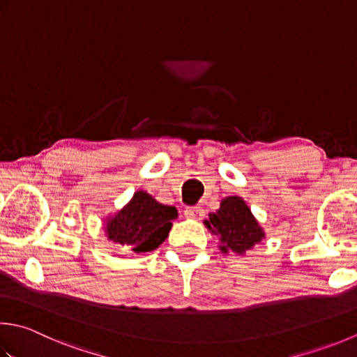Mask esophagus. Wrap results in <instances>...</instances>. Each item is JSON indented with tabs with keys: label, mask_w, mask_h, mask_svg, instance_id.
Returning a JSON list of instances; mask_svg holds the SVG:
<instances>
[{
	"label": "esophagus",
	"mask_w": 357,
	"mask_h": 357,
	"mask_svg": "<svg viewBox=\"0 0 357 357\" xmlns=\"http://www.w3.org/2000/svg\"><path fill=\"white\" fill-rule=\"evenodd\" d=\"M185 218H192V220H201L204 216V208L202 207H187L184 211Z\"/></svg>",
	"instance_id": "34e87169"
}]
</instances>
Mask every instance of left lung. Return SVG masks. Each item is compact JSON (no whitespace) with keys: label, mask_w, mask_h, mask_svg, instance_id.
Masks as SVG:
<instances>
[{"label":"left lung","mask_w":357,"mask_h":357,"mask_svg":"<svg viewBox=\"0 0 357 357\" xmlns=\"http://www.w3.org/2000/svg\"><path fill=\"white\" fill-rule=\"evenodd\" d=\"M204 225L212 235L218 236L222 254L244 255L264 238L263 227L240 197L222 199L218 211L208 215Z\"/></svg>","instance_id":"left-lung-1"}]
</instances>
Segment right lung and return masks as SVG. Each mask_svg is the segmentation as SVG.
Segmentation results:
<instances>
[{"label": "right lung", "instance_id": "right-lung-1", "mask_svg": "<svg viewBox=\"0 0 357 357\" xmlns=\"http://www.w3.org/2000/svg\"><path fill=\"white\" fill-rule=\"evenodd\" d=\"M178 211L158 202L145 190H137L127 206L105 221L109 241L136 254L150 252L165 241Z\"/></svg>", "mask_w": 357, "mask_h": 357}]
</instances>
